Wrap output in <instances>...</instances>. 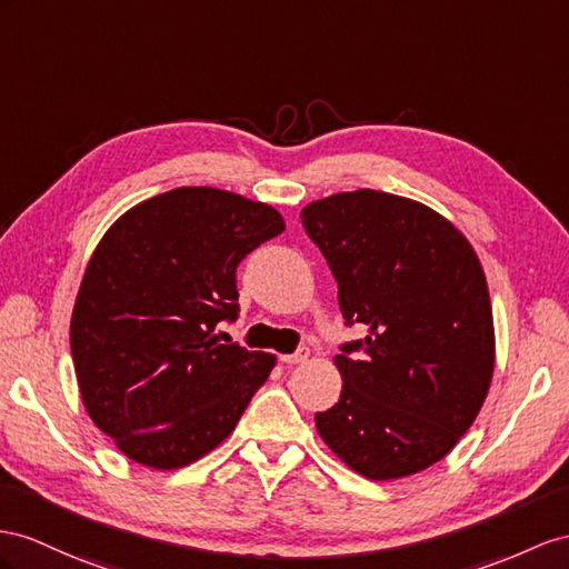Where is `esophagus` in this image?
Segmentation results:
<instances>
[{
	"mask_svg": "<svg viewBox=\"0 0 569 569\" xmlns=\"http://www.w3.org/2000/svg\"><path fill=\"white\" fill-rule=\"evenodd\" d=\"M308 358H310V351H308V348H298L296 353L281 356V362H283V366H298V362H305Z\"/></svg>",
	"mask_w": 569,
	"mask_h": 569,
	"instance_id": "1",
	"label": "esophagus"
}]
</instances>
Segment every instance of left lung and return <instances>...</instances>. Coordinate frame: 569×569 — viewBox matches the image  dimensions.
Here are the masks:
<instances>
[{
  "label": "left lung",
  "mask_w": 569,
  "mask_h": 569,
  "mask_svg": "<svg viewBox=\"0 0 569 569\" xmlns=\"http://www.w3.org/2000/svg\"><path fill=\"white\" fill-rule=\"evenodd\" d=\"M300 221L339 283L346 327H368L333 358L343 389L315 416L319 435L370 480L428 469L471 428L492 380V310L473 247L426 203L375 189L312 201Z\"/></svg>",
  "instance_id": "obj_1"
}]
</instances>
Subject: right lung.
I'll return each instance as SVG.
<instances>
[{
	"label": "right lung",
	"mask_w": 569,
	"mask_h": 569,
	"mask_svg": "<svg viewBox=\"0 0 569 569\" xmlns=\"http://www.w3.org/2000/svg\"><path fill=\"white\" fill-rule=\"evenodd\" d=\"M281 213L213 187H178L112 223L86 267L69 343L93 423L124 455L172 471L236 430L276 358L218 343L238 319L240 261Z\"/></svg>",
	"instance_id": "obj_1"
}]
</instances>
